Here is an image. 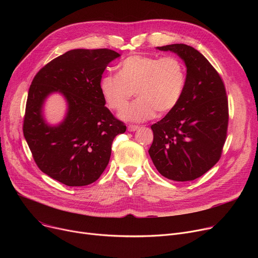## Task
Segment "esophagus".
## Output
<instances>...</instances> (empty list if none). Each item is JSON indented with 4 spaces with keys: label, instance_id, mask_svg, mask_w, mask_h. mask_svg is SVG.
<instances>
[{
    "label": "esophagus",
    "instance_id": "esophagus-1",
    "mask_svg": "<svg viewBox=\"0 0 258 258\" xmlns=\"http://www.w3.org/2000/svg\"><path fill=\"white\" fill-rule=\"evenodd\" d=\"M139 127H140V126H138V125H135V124H130V125L127 126V130H128L130 132H135V131L139 130Z\"/></svg>",
    "mask_w": 258,
    "mask_h": 258
}]
</instances>
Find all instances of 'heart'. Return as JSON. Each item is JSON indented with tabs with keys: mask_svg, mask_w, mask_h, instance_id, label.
Masks as SVG:
<instances>
[{
	"mask_svg": "<svg viewBox=\"0 0 258 258\" xmlns=\"http://www.w3.org/2000/svg\"><path fill=\"white\" fill-rule=\"evenodd\" d=\"M118 72L102 76L100 92L108 107L120 111L136 91L138 99L121 113L130 121L151 119L156 111L168 113L180 101L186 84L185 66L174 56L132 55L120 62Z\"/></svg>",
	"mask_w": 258,
	"mask_h": 258,
	"instance_id": "obj_1",
	"label": "heart"
}]
</instances>
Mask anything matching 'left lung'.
I'll return each instance as SVG.
<instances>
[{
  "label": "left lung",
  "mask_w": 258,
  "mask_h": 258,
  "mask_svg": "<svg viewBox=\"0 0 258 258\" xmlns=\"http://www.w3.org/2000/svg\"><path fill=\"white\" fill-rule=\"evenodd\" d=\"M177 53L187 68L180 101L151 127L150 156L163 177L192 181L213 167L227 139L229 110L224 81L207 58L184 44L157 47Z\"/></svg>",
  "instance_id": "left-lung-1"
}]
</instances>
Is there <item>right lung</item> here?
Instances as JSON below:
<instances>
[{"mask_svg":"<svg viewBox=\"0 0 258 258\" xmlns=\"http://www.w3.org/2000/svg\"><path fill=\"white\" fill-rule=\"evenodd\" d=\"M120 54L110 49H75L52 59L34 76L23 123L24 137L38 168L67 186H86L101 175L114 138L126 130L110 112L100 92L106 66ZM61 92L68 102L65 120L48 126L44 99Z\"/></svg>","mask_w":258,"mask_h":258,"instance_id":"add662e5","label":"right lung"}]
</instances>
